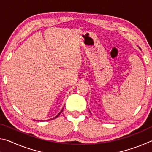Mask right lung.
<instances>
[{
  "label": "right lung",
  "instance_id": "right-lung-1",
  "mask_svg": "<svg viewBox=\"0 0 152 152\" xmlns=\"http://www.w3.org/2000/svg\"><path fill=\"white\" fill-rule=\"evenodd\" d=\"M62 110H63V109H62V110H61V111H60V113H58V115H57V116H56L55 117H53V119H56V118H57V117H58L59 116V115H60V113H61V112H62Z\"/></svg>",
  "mask_w": 152,
  "mask_h": 152
}]
</instances>
